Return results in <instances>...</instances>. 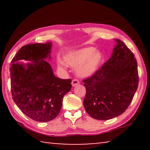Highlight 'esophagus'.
Wrapping results in <instances>:
<instances>
[{"label":"esophagus","mask_w":150,"mask_h":150,"mask_svg":"<svg viewBox=\"0 0 150 150\" xmlns=\"http://www.w3.org/2000/svg\"><path fill=\"white\" fill-rule=\"evenodd\" d=\"M71 84H72V85L73 86V87H75V86L79 84V81L78 79H73L72 81Z\"/></svg>","instance_id":"obj_1"}]
</instances>
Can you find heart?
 Here are the masks:
<instances>
[{
  "label": "heart",
  "mask_w": 150,
  "mask_h": 150,
  "mask_svg": "<svg viewBox=\"0 0 150 150\" xmlns=\"http://www.w3.org/2000/svg\"><path fill=\"white\" fill-rule=\"evenodd\" d=\"M95 47H88L66 54L63 60L70 67H77V75L81 77H88L99 69L103 60V55Z\"/></svg>",
  "instance_id": "b5f03b06"
}]
</instances>
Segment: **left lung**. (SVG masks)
I'll return each mask as SVG.
<instances>
[{
    "mask_svg": "<svg viewBox=\"0 0 150 150\" xmlns=\"http://www.w3.org/2000/svg\"><path fill=\"white\" fill-rule=\"evenodd\" d=\"M115 41L107 62L83 80L86 88L83 105L96 120H110L124 112L138 87V64L134 54L121 40Z\"/></svg>",
    "mask_w": 150,
    "mask_h": 150,
    "instance_id": "left-lung-1",
    "label": "left lung"
}]
</instances>
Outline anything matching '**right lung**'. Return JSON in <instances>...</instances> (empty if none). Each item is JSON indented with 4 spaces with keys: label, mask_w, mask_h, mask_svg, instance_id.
<instances>
[{
    "label": "right lung",
    "mask_w": 150,
    "mask_h": 150,
    "mask_svg": "<svg viewBox=\"0 0 150 150\" xmlns=\"http://www.w3.org/2000/svg\"><path fill=\"white\" fill-rule=\"evenodd\" d=\"M52 42L22 46L11 62L12 98L24 115L45 122L54 120L62 109L63 96L71 88V79L55 77L46 59H51ZM20 60L32 61L28 64Z\"/></svg>",
    "instance_id": "1"
}]
</instances>
